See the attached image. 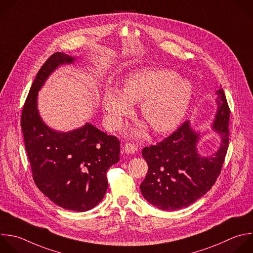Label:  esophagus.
<instances>
[{"label":"esophagus","instance_id":"obj_1","mask_svg":"<svg viewBox=\"0 0 253 253\" xmlns=\"http://www.w3.org/2000/svg\"><path fill=\"white\" fill-rule=\"evenodd\" d=\"M123 150L126 154H134L137 151V146H135L134 144H131V143H126Z\"/></svg>","mask_w":253,"mask_h":253}]
</instances>
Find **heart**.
I'll list each match as a JSON object with an SVG mask.
<instances>
[{
  "instance_id": "b5f03b06",
  "label": "heart",
  "mask_w": 253,
  "mask_h": 253,
  "mask_svg": "<svg viewBox=\"0 0 253 253\" xmlns=\"http://www.w3.org/2000/svg\"><path fill=\"white\" fill-rule=\"evenodd\" d=\"M193 83L170 69L142 68L124 79L123 90L116 86L105 89L102 109L109 128L116 130L133 108L132 103L141 102L143 118L157 133L176 129L185 118L193 97ZM142 128L132 130L140 135Z\"/></svg>"
}]
</instances>
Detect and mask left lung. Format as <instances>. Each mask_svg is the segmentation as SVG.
<instances>
[{"label": "left lung", "instance_id": "8db88e82", "mask_svg": "<svg viewBox=\"0 0 253 253\" xmlns=\"http://www.w3.org/2000/svg\"><path fill=\"white\" fill-rule=\"evenodd\" d=\"M216 111L211 129L220 136L218 150L204 156L197 145L209 132L195 130L186 121L171 136L157 145L145 147L142 156L148 164V174L140 185L143 197L162 211L186 208L205 196L214 185L227 152L229 108L223 90L215 92Z\"/></svg>", "mask_w": 253, "mask_h": 253}]
</instances>
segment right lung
Segmentation results:
<instances>
[{
  "mask_svg": "<svg viewBox=\"0 0 253 253\" xmlns=\"http://www.w3.org/2000/svg\"><path fill=\"white\" fill-rule=\"evenodd\" d=\"M76 57L53 53L42 66L23 108L21 126L33 178L40 191L62 209L86 211L108 188L106 173L119 161L120 143L87 122L67 131L50 128L40 115L39 91L54 70Z\"/></svg>",
  "mask_w": 253,
  "mask_h": 253,
  "instance_id": "right-lung-1",
  "label": "right lung"
}]
</instances>
